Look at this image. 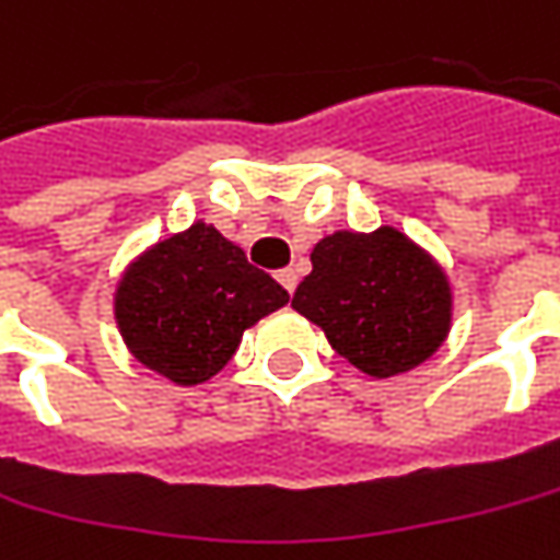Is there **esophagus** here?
Listing matches in <instances>:
<instances>
[{
	"mask_svg": "<svg viewBox=\"0 0 560 560\" xmlns=\"http://www.w3.org/2000/svg\"><path fill=\"white\" fill-rule=\"evenodd\" d=\"M277 280L283 283V290H287V293H295V283H299V277H295L293 267H283V270H277Z\"/></svg>",
	"mask_w": 560,
	"mask_h": 560,
	"instance_id": "1",
	"label": "esophagus"
}]
</instances>
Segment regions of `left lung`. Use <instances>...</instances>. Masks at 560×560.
<instances>
[{
	"mask_svg": "<svg viewBox=\"0 0 560 560\" xmlns=\"http://www.w3.org/2000/svg\"><path fill=\"white\" fill-rule=\"evenodd\" d=\"M293 308L318 324L327 343L372 377H394L429 362L454 324L447 270L412 238L337 230L312 248V273Z\"/></svg>",
	"mask_w": 560,
	"mask_h": 560,
	"instance_id": "1",
	"label": "left lung"
}]
</instances>
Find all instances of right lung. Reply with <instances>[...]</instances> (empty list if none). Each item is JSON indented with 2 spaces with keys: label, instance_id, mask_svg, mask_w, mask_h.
Wrapping results in <instances>:
<instances>
[{
  "label": "right lung",
  "instance_id": "1",
  "mask_svg": "<svg viewBox=\"0 0 560 560\" xmlns=\"http://www.w3.org/2000/svg\"><path fill=\"white\" fill-rule=\"evenodd\" d=\"M290 293L217 226L195 220L135 255L116 280L113 315L126 350L160 377L195 387L236 355L242 334Z\"/></svg>",
  "mask_w": 560,
  "mask_h": 560
}]
</instances>
